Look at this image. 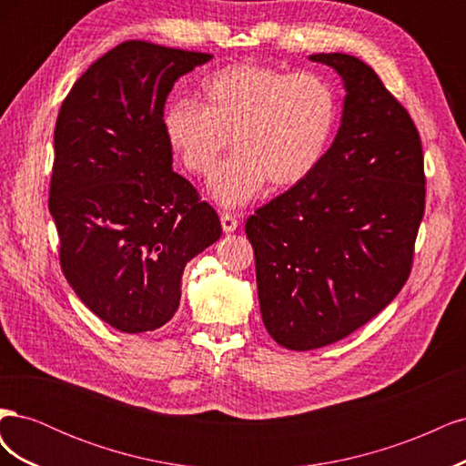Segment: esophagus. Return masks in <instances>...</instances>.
I'll list each match as a JSON object with an SVG mask.
<instances>
[{"instance_id": "obj_1", "label": "esophagus", "mask_w": 466, "mask_h": 466, "mask_svg": "<svg viewBox=\"0 0 466 466\" xmlns=\"http://www.w3.org/2000/svg\"><path fill=\"white\" fill-rule=\"evenodd\" d=\"M219 219H221V229L225 233H231V231H235L238 228V219L233 214H221Z\"/></svg>"}]
</instances>
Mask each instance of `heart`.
Masks as SVG:
<instances>
[{
	"label": "heart",
	"instance_id": "heart-1",
	"mask_svg": "<svg viewBox=\"0 0 466 466\" xmlns=\"http://www.w3.org/2000/svg\"><path fill=\"white\" fill-rule=\"evenodd\" d=\"M202 105L178 98L165 106L163 132L182 167L206 177L231 136V159L211 177L209 190L225 208L258 198L268 180L289 188L311 177L338 124V95L317 72L288 74L262 64H231L200 83Z\"/></svg>",
	"mask_w": 466,
	"mask_h": 466
}]
</instances>
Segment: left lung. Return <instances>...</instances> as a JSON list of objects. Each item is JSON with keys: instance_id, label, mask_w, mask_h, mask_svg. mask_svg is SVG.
Returning <instances> with one entry per match:
<instances>
[{"instance_id": "8db88e82", "label": "left lung", "mask_w": 466, "mask_h": 466, "mask_svg": "<svg viewBox=\"0 0 466 466\" xmlns=\"http://www.w3.org/2000/svg\"><path fill=\"white\" fill-rule=\"evenodd\" d=\"M311 60L344 79L340 130L311 177L245 225L264 327L295 351L342 340L397 298L426 209L424 153L408 110L354 56Z\"/></svg>"}]
</instances>
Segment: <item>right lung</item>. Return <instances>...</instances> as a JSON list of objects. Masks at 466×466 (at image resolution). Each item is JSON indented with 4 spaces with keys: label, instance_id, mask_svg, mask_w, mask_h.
Returning a JSON list of instances; mask_svg holds the SVG:
<instances>
[{
    "label": "right lung",
    "instance_id": "1",
    "mask_svg": "<svg viewBox=\"0 0 466 466\" xmlns=\"http://www.w3.org/2000/svg\"><path fill=\"white\" fill-rule=\"evenodd\" d=\"M209 60L126 40L76 81L56 120L48 208L62 272L120 332L171 320L187 262L221 237L216 209L173 171L163 132L175 81Z\"/></svg>",
    "mask_w": 466,
    "mask_h": 466
}]
</instances>
